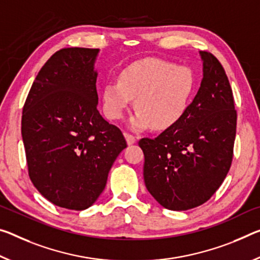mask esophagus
<instances>
[{
	"mask_svg": "<svg viewBox=\"0 0 260 260\" xmlns=\"http://www.w3.org/2000/svg\"><path fill=\"white\" fill-rule=\"evenodd\" d=\"M125 138H126V141H127V145H133V143L137 142V138L134 137V135L126 133L125 134Z\"/></svg>",
	"mask_w": 260,
	"mask_h": 260,
	"instance_id": "1",
	"label": "esophagus"
}]
</instances>
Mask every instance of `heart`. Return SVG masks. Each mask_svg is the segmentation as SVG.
<instances>
[{
  "mask_svg": "<svg viewBox=\"0 0 260 260\" xmlns=\"http://www.w3.org/2000/svg\"><path fill=\"white\" fill-rule=\"evenodd\" d=\"M196 92L192 71L168 61L147 57L132 62L119 74V81L103 88V108L106 117L122 118L135 100L138 110L128 120L133 131L152 127L166 131L180 121Z\"/></svg>",
  "mask_w": 260,
  "mask_h": 260,
  "instance_id": "b5f03b06",
  "label": "heart"
}]
</instances>
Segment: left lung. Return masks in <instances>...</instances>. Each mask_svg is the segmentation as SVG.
Instances as JSON below:
<instances>
[{
    "instance_id": "obj_1",
    "label": "left lung",
    "mask_w": 260,
    "mask_h": 260,
    "mask_svg": "<svg viewBox=\"0 0 260 260\" xmlns=\"http://www.w3.org/2000/svg\"><path fill=\"white\" fill-rule=\"evenodd\" d=\"M203 80L187 112L157 138L139 141L143 178L164 208L187 211L206 203L223 183L233 160L237 114L219 60L200 52Z\"/></svg>"
}]
</instances>
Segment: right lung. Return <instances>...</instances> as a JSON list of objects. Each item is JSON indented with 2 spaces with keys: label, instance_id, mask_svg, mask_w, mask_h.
<instances>
[{
  "label": "right lung",
  "instance_id": "add662e5",
  "mask_svg": "<svg viewBox=\"0 0 260 260\" xmlns=\"http://www.w3.org/2000/svg\"><path fill=\"white\" fill-rule=\"evenodd\" d=\"M98 48H62L43 66L22 115L28 176L59 207L83 211L104 191L111 167L127 147L98 112Z\"/></svg>",
  "mask_w": 260,
  "mask_h": 260
}]
</instances>
